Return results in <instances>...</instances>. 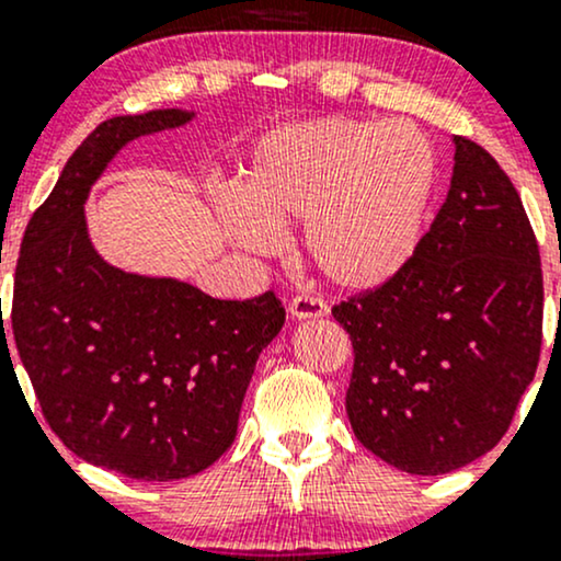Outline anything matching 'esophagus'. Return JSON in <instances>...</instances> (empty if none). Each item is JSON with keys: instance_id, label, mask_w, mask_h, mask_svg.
<instances>
[{"instance_id": "34e87169", "label": "esophagus", "mask_w": 561, "mask_h": 561, "mask_svg": "<svg viewBox=\"0 0 561 561\" xmlns=\"http://www.w3.org/2000/svg\"><path fill=\"white\" fill-rule=\"evenodd\" d=\"M327 302L317 298V295H298V298H293V302H289V317L293 319H321L327 317Z\"/></svg>"}]
</instances>
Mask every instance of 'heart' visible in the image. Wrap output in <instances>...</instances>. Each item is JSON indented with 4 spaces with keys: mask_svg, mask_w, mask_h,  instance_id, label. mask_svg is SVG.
<instances>
[{
    "mask_svg": "<svg viewBox=\"0 0 561 561\" xmlns=\"http://www.w3.org/2000/svg\"><path fill=\"white\" fill-rule=\"evenodd\" d=\"M437 186L435 147L403 121L321 118L263 137L224 205L231 242L268 255L302 227L308 263L340 289H375L414 255Z\"/></svg>",
    "mask_w": 561,
    "mask_h": 561,
    "instance_id": "b5f03b06",
    "label": "heart"
}]
</instances>
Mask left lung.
Wrapping results in <instances>:
<instances>
[{
	"label": "left lung",
	"instance_id": "1",
	"mask_svg": "<svg viewBox=\"0 0 561 561\" xmlns=\"http://www.w3.org/2000/svg\"><path fill=\"white\" fill-rule=\"evenodd\" d=\"M433 227L405 266L334 306L353 340L347 420L364 448L422 478L504 437L543 334L538 242L514 184L465 137Z\"/></svg>",
	"mask_w": 561,
	"mask_h": 561
}]
</instances>
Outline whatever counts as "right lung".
Instances as JSON below:
<instances>
[{
	"label": "right lung",
	"mask_w": 561,
	"mask_h": 561,
	"mask_svg": "<svg viewBox=\"0 0 561 561\" xmlns=\"http://www.w3.org/2000/svg\"><path fill=\"white\" fill-rule=\"evenodd\" d=\"M195 115L102 121L31 216L15 268L12 334L44 420L83 461L145 482L192 478L234 443L255 362L285 324L274 293L218 300L96 253L92 186L128 141Z\"/></svg>",
	"instance_id": "obj_1"
}]
</instances>
